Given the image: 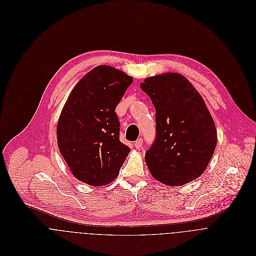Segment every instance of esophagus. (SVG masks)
<instances>
[{
    "label": "esophagus",
    "instance_id": "esophagus-1",
    "mask_svg": "<svg viewBox=\"0 0 256 256\" xmlns=\"http://www.w3.org/2000/svg\"><path fill=\"white\" fill-rule=\"evenodd\" d=\"M134 146H136L137 148H141L143 146V139L142 138H139L135 143H134Z\"/></svg>",
    "mask_w": 256,
    "mask_h": 256
}]
</instances>
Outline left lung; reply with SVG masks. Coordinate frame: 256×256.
<instances>
[{"label":"left lung","mask_w":256,"mask_h":256,"mask_svg":"<svg viewBox=\"0 0 256 256\" xmlns=\"http://www.w3.org/2000/svg\"><path fill=\"white\" fill-rule=\"evenodd\" d=\"M141 88L156 108V138L145 156L152 176L170 186L191 182L204 172L217 145L202 96L178 73L150 76Z\"/></svg>","instance_id":"obj_1"}]
</instances>
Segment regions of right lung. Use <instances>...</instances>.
Here are the masks:
<instances>
[{
  "label": "right lung",
  "instance_id": "obj_1",
  "mask_svg": "<svg viewBox=\"0 0 256 256\" xmlns=\"http://www.w3.org/2000/svg\"><path fill=\"white\" fill-rule=\"evenodd\" d=\"M133 78L98 66L74 88L57 125L62 156L80 182L102 186L114 180L130 152L119 140L115 108Z\"/></svg>",
  "mask_w": 256,
  "mask_h": 256
}]
</instances>
